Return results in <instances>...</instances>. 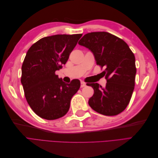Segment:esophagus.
Masks as SVG:
<instances>
[{
  "mask_svg": "<svg viewBox=\"0 0 158 158\" xmlns=\"http://www.w3.org/2000/svg\"><path fill=\"white\" fill-rule=\"evenodd\" d=\"M85 85H86V84H85V83L84 82H81V84H80V87H81V88L85 87Z\"/></svg>",
  "mask_w": 158,
  "mask_h": 158,
  "instance_id": "34e87169",
  "label": "esophagus"
}]
</instances>
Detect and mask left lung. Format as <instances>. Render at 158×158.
Masks as SVG:
<instances>
[{
	"label": "left lung",
	"mask_w": 158,
	"mask_h": 158,
	"mask_svg": "<svg viewBox=\"0 0 158 158\" xmlns=\"http://www.w3.org/2000/svg\"><path fill=\"white\" fill-rule=\"evenodd\" d=\"M78 44L92 52L96 64L105 67L107 84H87L94 90L89 106L107 116L123 112L130 102L135 89L136 69L135 56L127 43L108 32L99 31L84 35Z\"/></svg>",
	"instance_id": "left-lung-1"
}]
</instances>
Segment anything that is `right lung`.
<instances>
[{
  "label": "right lung",
  "instance_id": "obj_1",
  "mask_svg": "<svg viewBox=\"0 0 158 158\" xmlns=\"http://www.w3.org/2000/svg\"><path fill=\"white\" fill-rule=\"evenodd\" d=\"M82 34L55 35L37 41L27 51L22 66L21 83L29 106L38 116L55 120L63 117L78 92V79L70 84L55 74L67 62Z\"/></svg>",
  "mask_w": 158,
  "mask_h": 158
}]
</instances>
